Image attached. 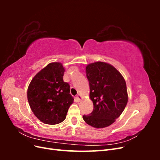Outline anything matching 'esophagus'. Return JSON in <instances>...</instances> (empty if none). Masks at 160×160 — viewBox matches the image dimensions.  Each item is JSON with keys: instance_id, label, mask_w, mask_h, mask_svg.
Segmentation results:
<instances>
[{"instance_id": "esophagus-1", "label": "esophagus", "mask_w": 160, "mask_h": 160, "mask_svg": "<svg viewBox=\"0 0 160 160\" xmlns=\"http://www.w3.org/2000/svg\"><path fill=\"white\" fill-rule=\"evenodd\" d=\"M77 100H78L79 101H80L81 100V99H82V97L80 95H78L77 96Z\"/></svg>"}]
</instances>
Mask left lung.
<instances>
[{
  "instance_id": "obj_1",
  "label": "left lung",
  "mask_w": 160,
  "mask_h": 160,
  "mask_svg": "<svg viewBox=\"0 0 160 160\" xmlns=\"http://www.w3.org/2000/svg\"><path fill=\"white\" fill-rule=\"evenodd\" d=\"M86 75L93 110L83 119L95 128L108 127L119 117L128 103L125 81L113 65L101 61L87 65Z\"/></svg>"
}]
</instances>
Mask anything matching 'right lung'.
<instances>
[{
    "label": "right lung",
    "mask_w": 160,
    "mask_h": 160,
    "mask_svg": "<svg viewBox=\"0 0 160 160\" xmlns=\"http://www.w3.org/2000/svg\"><path fill=\"white\" fill-rule=\"evenodd\" d=\"M65 69L59 62H51L37 72L27 89V99L34 115L41 122L55 125L65 119L73 103L69 83L63 81Z\"/></svg>",
    "instance_id": "right-lung-1"
}]
</instances>
